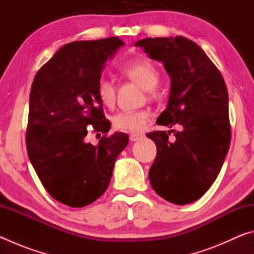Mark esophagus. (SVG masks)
I'll return each mask as SVG.
<instances>
[{
    "label": "esophagus",
    "instance_id": "esophagus-1",
    "mask_svg": "<svg viewBox=\"0 0 254 254\" xmlns=\"http://www.w3.org/2000/svg\"><path fill=\"white\" fill-rule=\"evenodd\" d=\"M143 137V134H141V133H132L130 134V140L132 142H134V141H139Z\"/></svg>",
    "mask_w": 254,
    "mask_h": 254
}]
</instances>
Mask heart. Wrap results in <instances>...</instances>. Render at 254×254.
Masks as SVG:
<instances>
[{
	"mask_svg": "<svg viewBox=\"0 0 254 254\" xmlns=\"http://www.w3.org/2000/svg\"><path fill=\"white\" fill-rule=\"evenodd\" d=\"M122 75L135 81L141 87L152 94L160 80V71L153 63L145 59L133 60L121 68ZM96 95L101 104L106 109H112L117 102V86L111 79L101 77L96 84ZM150 119V113L145 110L124 111L112 118L114 128L124 132H137L145 127Z\"/></svg>",
	"mask_w": 254,
	"mask_h": 254,
	"instance_id": "b5f03b06",
	"label": "heart"
}]
</instances>
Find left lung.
Returning a JSON list of instances; mask_svg holds the SVG:
<instances>
[{
    "label": "left lung",
    "instance_id": "obj_1",
    "mask_svg": "<svg viewBox=\"0 0 254 254\" xmlns=\"http://www.w3.org/2000/svg\"><path fill=\"white\" fill-rule=\"evenodd\" d=\"M135 46L162 63L170 77L168 104L158 118L160 124L183 127L174 140L166 131L147 134L157 145L150 184L170 203H192L217 178L230 148L225 81L203 49L185 37L145 38Z\"/></svg>",
    "mask_w": 254,
    "mask_h": 254
}]
</instances>
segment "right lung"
<instances>
[{
	"label": "right lung",
	"instance_id": "right-lung-1",
	"mask_svg": "<svg viewBox=\"0 0 254 254\" xmlns=\"http://www.w3.org/2000/svg\"><path fill=\"white\" fill-rule=\"evenodd\" d=\"M126 44L117 37L62 47L34 77L29 100L27 150L46 190L60 203L84 207L109 187L126 133L85 141L87 127L107 133L96 84L107 60ZM100 134V133H98Z\"/></svg>",
	"mask_w": 254,
	"mask_h": 254
}]
</instances>
